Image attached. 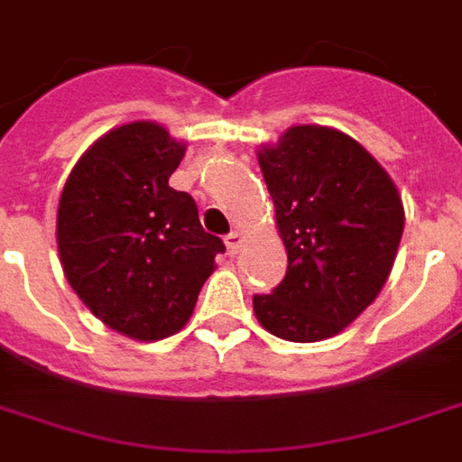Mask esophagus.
I'll return each mask as SVG.
<instances>
[{
  "label": "esophagus",
  "mask_w": 462,
  "mask_h": 462,
  "mask_svg": "<svg viewBox=\"0 0 462 462\" xmlns=\"http://www.w3.org/2000/svg\"><path fill=\"white\" fill-rule=\"evenodd\" d=\"M225 245H227V254H230V257H235V254H237V252H240V247H242V235H240V232H237V230L230 232V235L225 237Z\"/></svg>",
  "instance_id": "obj_1"
}]
</instances>
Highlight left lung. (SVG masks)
I'll use <instances>...</instances> for the list:
<instances>
[{
	"instance_id": "left-lung-1",
	"label": "left lung",
	"mask_w": 462,
	"mask_h": 462,
	"mask_svg": "<svg viewBox=\"0 0 462 462\" xmlns=\"http://www.w3.org/2000/svg\"><path fill=\"white\" fill-rule=\"evenodd\" d=\"M286 247V276L254 293L257 320L276 337L316 343L337 336L377 299L404 232L396 186L353 136L291 126L259 152Z\"/></svg>"
}]
</instances>
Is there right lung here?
Listing matches in <instances>:
<instances>
[{
	"mask_svg": "<svg viewBox=\"0 0 462 462\" xmlns=\"http://www.w3.org/2000/svg\"><path fill=\"white\" fill-rule=\"evenodd\" d=\"M186 146L153 122L97 139L58 203V254L68 283L105 326L134 340L179 333L225 252L193 198L169 186Z\"/></svg>",
	"mask_w": 462,
	"mask_h": 462,
	"instance_id": "obj_1",
	"label": "right lung"
}]
</instances>
